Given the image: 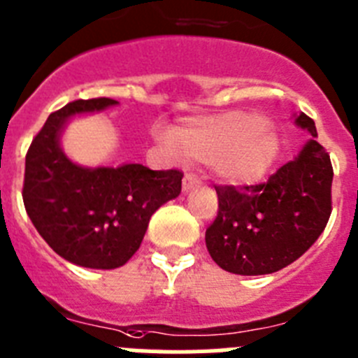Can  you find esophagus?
Returning <instances> with one entry per match:
<instances>
[{"mask_svg":"<svg viewBox=\"0 0 358 358\" xmlns=\"http://www.w3.org/2000/svg\"><path fill=\"white\" fill-rule=\"evenodd\" d=\"M196 185H199V180L196 178L194 175H185V176H183V182H182L183 192L192 191V189H194Z\"/></svg>","mask_w":358,"mask_h":358,"instance_id":"esophagus-1","label":"esophagus"}]
</instances>
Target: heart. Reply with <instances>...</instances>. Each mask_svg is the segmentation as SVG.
<instances>
[{"label":"heart","mask_w":358,"mask_h":358,"mask_svg":"<svg viewBox=\"0 0 358 358\" xmlns=\"http://www.w3.org/2000/svg\"><path fill=\"white\" fill-rule=\"evenodd\" d=\"M157 139L173 155L207 162L212 175L228 185H251L271 169L278 157L275 124L250 112L196 117Z\"/></svg>","instance_id":"b5f03b06"}]
</instances>
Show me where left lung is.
<instances>
[{
  "mask_svg": "<svg viewBox=\"0 0 358 358\" xmlns=\"http://www.w3.org/2000/svg\"><path fill=\"white\" fill-rule=\"evenodd\" d=\"M294 124L310 135L298 155L260 185L215 187L217 217L205 243L212 260L234 275H269L303 255L323 234L331 212L330 157L303 112Z\"/></svg>",
  "mask_w": 358,
  "mask_h": 358,
  "instance_id": "8db88e82",
  "label": "left lung"
}]
</instances>
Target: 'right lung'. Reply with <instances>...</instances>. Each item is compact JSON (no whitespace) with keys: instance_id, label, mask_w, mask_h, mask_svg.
Here are the masks:
<instances>
[{"instance_id":"1","label":"right lung","mask_w":358,"mask_h":358,"mask_svg":"<svg viewBox=\"0 0 358 358\" xmlns=\"http://www.w3.org/2000/svg\"><path fill=\"white\" fill-rule=\"evenodd\" d=\"M110 98L76 99L53 112L27 153L22 201L44 241L62 259L91 269L121 267L139 250L151 215L178 198L183 175L143 164L87 167L62 150L76 115L115 107Z\"/></svg>"}]
</instances>
